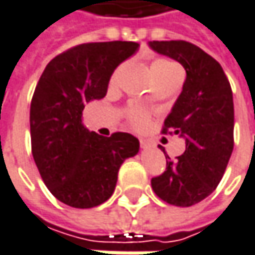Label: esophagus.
Segmentation results:
<instances>
[{"label": "esophagus", "instance_id": "obj_1", "mask_svg": "<svg viewBox=\"0 0 255 255\" xmlns=\"http://www.w3.org/2000/svg\"><path fill=\"white\" fill-rule=\"evenodd\" d=\"M140 146H141L143 150H147V149H150L151 147V143L150 141H147V140H143V138H141V140H140Z\"/></svg>", "mask_w": 255, "mask_h": 255}]
</instances>
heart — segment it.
Instances as JSON below:
<instances>
[{"label": "heart", "instance_id": "obj_1", "mask_svg": "<svg viewBox=\"0 0 255 255\" xmlns=\"http://www.w3.org/2000/svg\"><path fill=\"white\" fill-rule=\"evenodd\" d=\"M174 71H181V68L171 62V61H166V59H156L153 64L150 65V73L153 80L154 79H159V77H163L169 73H174ZM128 118H129V123L137 128L144 127L147 124V112L140 109V108H131L128 111Z\"/></svg>", "mask_w": 255, "mask_h": 255}]
</instances>
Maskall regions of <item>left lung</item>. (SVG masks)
Segmentation results:
<instances>
[{
	"mask_svg": "<svg viewBox=\"0 0 255 255\" xmlns=\"http://www.w3.org/2000/svg\"><path fill=\"white\" fill-rule=\"evenodd\" d=\"M151 51L178 61L187 73L182 92L165 120L185 141L176 160L166 156V171L151 179L163 201L190 207L218 187L234 150V99L231 84L215 58L184 40H153ZM160 150L165 149L159 146Z\"/></svg>",
	"mask_w": 255,
	"mask_h": 255,
	"instance_id": "left-lung-1",
	"label": "left lung"
}]
</instances>
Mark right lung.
<instances>
[{
	"label": "right lung",
	"instance_id": "right-lung-1",
	"mask_svg": "<svg viewBox=\"0 0 255 255\" xmlns=\"http://www.w3.org/2000/svg\"><path fill=\"white\" fill-rule=\"evenodd\" d=\"M135 42L74 46L43 70L30 105L32 153L48 190L67 206L90 209L114 194L123 162L140 150L137 137H104L83 124L86 104L105 98L115 68L132 57Z\"/></svg>",
	"mask_w": 255,
	"mask_h": 255
}]
</instances>
